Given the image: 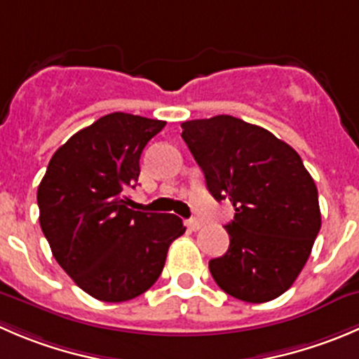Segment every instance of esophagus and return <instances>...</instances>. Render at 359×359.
Listing matches in <instances>:
<instances>
[{
	"label": "esophagus",
	"instance_id": "34e87169",
	"mask_svg": "<svg viewBox=\"0 0 359 359\" xmlns=\"http://www.w3.org/2000/svg\"><path fill=\"white\" fill-rule=\"evenodd\" d=\"M186 226L191 231H196V229L201 228V222L198 221V219H189V221H186Z\"/></svg>",
	"mask_w": 359,
	"mask_h": 359
}]
</instances>
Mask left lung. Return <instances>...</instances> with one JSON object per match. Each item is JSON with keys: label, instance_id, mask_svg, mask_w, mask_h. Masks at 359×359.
<instances>
[{"label": "left lung", "instance_id": "left-lung-1", "mask_svg": "<svg viewBox=\"0 0 359 359\" xmlns=\"http://www.w3.org/2000/svg\"><path fill=\"white\" fill-rule=\"evenodd\" d=\"M182 138L212 196L235 208L228 250L208 261L217 286L249 304L286 293L321 229L318 187L298 152L231 116L186 121Z\"/></svg>", "mask_w": 359, "mask_h": 359}]
</instances>
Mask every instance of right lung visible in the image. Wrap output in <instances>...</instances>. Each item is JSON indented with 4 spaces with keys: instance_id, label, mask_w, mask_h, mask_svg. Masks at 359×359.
<instances>
[{
    "instance_id": "add662e5",
    "label": "right lung",
    "mask_w": 359,
    "mask_h": 359,
    "mask_svg": "<svg viewBox=\"0 0 359 359\" xmlns=\"http://www.w3.org/2000/svg\"><path fill=\"white\" fill-rule=\"evenodd\" d=\"M165 121L114 112L76 131L38 186L40 226L73 283L102 302H128L161 276L170 243L186 228L173 214L131 210L124 194Z\"/></svg>"
}]
</instances>
